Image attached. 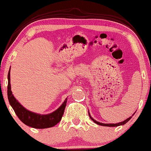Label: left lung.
I'll list each match as a JSON object with an SVG mask.
<instances>
[{
  "instance_id": "obj_1",
  "label": "left lung",
  "mask_w": 151,
  "mask_h": 151,
  "mask_svg": "<svg viewBox=\"0 0 151 151\" xmlns=\"http://www.w3.org/2000/svg\"><path fill=\"white\" fill-rule=\"evenodd\" d=\"M89 117L91 118V120H92V121H94V122H95V123L98 124V125H102V126H108V127H117V126H120V125H125V123H127V122L129 121V120L131 119L132 117H130L129 118H127V120H124V121H122L121 122H119V123H116V124H105V123H102V122H97L95 120H94L93 118H92V117H91L90 115H89Z\"/></svg>"
}]
</instances>
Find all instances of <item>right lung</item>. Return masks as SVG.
Wrapping results in <instances>:
<instances>
[{"instance_id":"obj_1","label":"right lung","mask_w":151,"mask_h":151,"mask_svg":"<svg viewBox=\"0 0 151 151\" xmlns=\"http://www.w3.org/2000/svg\"><path fill=\"white\" fill-rule=\"evenodd\" d=\"M8 98L9 103L14 109L15 113L16 114L18 117L25 125L34 127V128L44 129L54 126L58 122H60L64 114L66 105H67V99H66L64 103L52 113L49 114V115H39V114L34 113L24 108L13 95L11 90V83H10V80H11L10 70L8 74Z\"/></svg>"}]
</instances>
